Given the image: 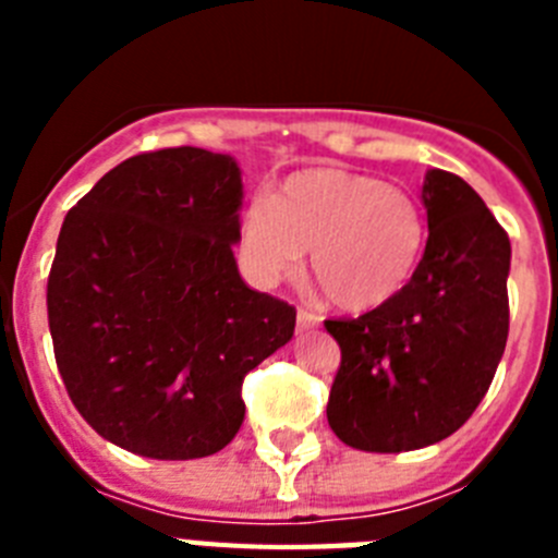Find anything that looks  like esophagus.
I'll return each mask as SVG.
<instances>
[{"instance_id": "obj_1", "label": "esophagus", "mask_w": 558, "mask_h": 558, "mask_svg": "<svg viewBox=\"0 0 558 558\" xmlns=\"http://www.w3.org/2000/svg\"><path fill=\"white\" fill-rule=\"evenodd\" d=\"M318 322H322V318H318L313 310H307V307L295 310V324H299V329H313V327H318Z\"/></svg>"}]
</instances>
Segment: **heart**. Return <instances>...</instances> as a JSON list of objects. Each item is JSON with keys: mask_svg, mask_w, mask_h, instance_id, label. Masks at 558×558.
<instances>
[{"mask_svg": "<svg viewBox=\"0 0 558 558\" xmlns=\"http://www.w3.org/2000/svg\"><path fill=\"white\" fill-rule=\"evenodd\" d=\"M427 220L411 192L343 170L295 172L274 204L254 201L240 218V245L256 279L310 270L329 302L366 313L397 299L425 251Z\"/></svg>", "mask_w": 558, "mask_h": 558, "instance_id": "1", "label": "heart"}]
</instances>
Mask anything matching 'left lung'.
Wrapping results in <instances>:
<instances>
[{
  "label": "left lung",
  "instance_id": "obj_1",
  "mask_svg": "<svg viewBox=\"0 0 558 558\" xmlns=\"http://www.w3.org/2000/svg\"><path fill=\"white\" fill-rule=\"evenodd\" d=\"M427 245L408 288L357 318H329L340 366L327 418L343 445L405 452L452 436L492 386L509 338L511 243L447 170L422 190Z\"/></svg>",
  "mask_w": 558,
  "mask_h": 558
}]
</instances>
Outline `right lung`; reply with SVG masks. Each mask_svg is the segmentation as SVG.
<instances>
[{
  "instance_id": "add662e5",
  "label": "right lung",
  "mask_w": 558,
  "mask_h": 558,
  "mask_svg": "<svg viewBox=\"0 0 558 558\" xmlns=\"http://www.w3.org/2000/svg\"><path fill=\"white\" fill-rule=\"evenodd\" d=\"M240 204L231 156L165 147L108 170L63 220L47 282L58 372L122 450H223L243 425L245 374L293 338V304L240 279Z\"/></svg>"
}]
</instances>
